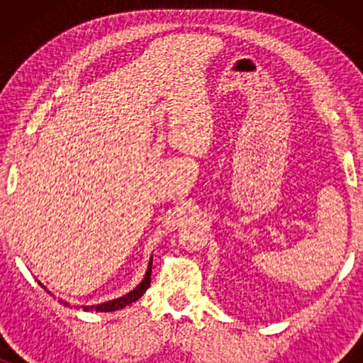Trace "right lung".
I'll return each mask as SVG.
<instances>
[{
  "label": "right lung",
  "mask_w": 363,
  "mask_h": 363,
  "mask_svg": "<svg viewBox=\"0 0 363 363\" xmlns=\"http://www.w3.org/2000/svg\"><path fill=\"white\" fill-rule=\"evenodd\" d=\"M152 261H153V256L150 257V262H148V267H147V272L145 276H143V279L140 284L137 287H133L130 292H127L125 296L122 297H117V299H112V301H107V302H102V304H96V306H81L84 311H96V312H113V311H118V309H123L125 306H130L132 302H135L140 299L143 296V292H145L148 287H150V276H152ZM38 284L44 287L46 289L48 294H51V291H48V287L43 284V282L38 281ZM59 302H62L64 306H69V302H64L62 299H59Z\"/></svg>",
  "instance_id": "add662e5"
}]
</instances>
